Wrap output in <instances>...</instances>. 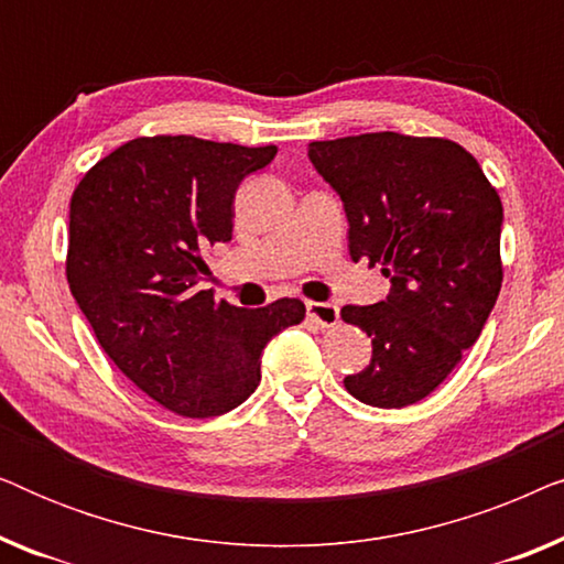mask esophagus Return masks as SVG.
<instances>
[{"label":"esophagus","mask_w":564,"mask_h":564,"mask_svg":"<svg viewBox=\"0 0 564 564\" xmlns=\"http://www.w3.org/2000/svg\"><path fill=\"white\" fill-rule=\"evenodd\" d=\"M307 315L321 328H334L338 323V307L334 303H307Z\"/></svg>","instance_id":"34e87169"}]
</instances>
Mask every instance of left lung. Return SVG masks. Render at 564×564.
I'll return each instance as SVG.
<instances>
[{"label":"left lung","mask_w":564,"mask_h":564,"mask_svg":"<svg viewBox=\"0 0 564 564\" xmlns=\"http://www.w3.org/2000/svg\"><path fill=\"white\" fill-rule=\"evenodd\" d=\"M313 166L344 199L354 261L380 264L388 300L344 305L372 361L344 388L375 408L431 395L477 341L503 284V205L473 153L446 138L382 133L313 141Z\"/></svg>","instance_id":"1"}]
</instances>
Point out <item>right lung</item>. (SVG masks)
<instances>
[{
	"mask_svg": "<svg viewBox=\"0 0 564 564\" xmlns=\"http://www.w3.org/2000/svg\"><path fill=\"white\" fill-rule=\"evenodd\" d=\"M276 145L143 135L84 174L68 213L66 280L99 346L135 388L184 419L241 405L261 380V351L305 305L257 311L199 290L203 251L234 236V199Z\"/></svg>",
	"mask_w": 564,
	"mask_h": 564,
	"instance_id": "1",
	"label": "right lung"
}]
</instances>
